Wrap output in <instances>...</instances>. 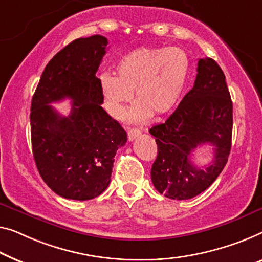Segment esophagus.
<instances>
[{
	"label": "esophagus",
	"mask_w": 262,
	"mask_h": 262,
	"mask_svg": "<svg viewBox=\"0 0 262 262\" xmlns=\"http://www.w3.org/2000/svg\"><path fill=\"white\" fill-rule=\"evenodd\" d=\"M140 135H141V132L139 129H128V140L129 141H133V140L139 138Z\"/></svg>",
	"instance_id": "esophagus-1"
}]
</instances>
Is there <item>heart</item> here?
I'll return each instance as SVG.
<instances>
[{
  "label": "heart",
  "mask_w": 262,
  "mask_h": 262,
  "mask_svg": "<svg viewBox=\"0 0 262 262\" xmlns=\"http://www.w3.org/2000/svg\"><path fill=\"white\" fill-rule=\"evenodd\" d=\"M116 75L104 73L100 88L104 104L115 118L123 115L133 99L138 103L128 119L142 122L153 114H168L177 107L189 77L190 63L180 48H139L126 54L116 63Z\"/></svg>",
  "instance_id": "obj_1"
}]
</instances>
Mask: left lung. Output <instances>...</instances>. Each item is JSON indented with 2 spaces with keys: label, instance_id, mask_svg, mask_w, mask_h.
Segmentation results:
<instances>
[{
  "label": "left lung",
  "instance_id": "obj_1",
  "mask_svg": "<svg viewBox=\"0 0 262 262\" xmlns=\"http://www.w3.org/2000/svg\"><path fill=\"white\" fill-rule=\"evenodd\" d=\"M194 87L165 123L149 133L158 144L151 181L159 193L187 200L206 190L224 169L232 147L233 103L225 74L213 58L198 62ZM202 144L214 146V159L205 169L192 165L191 151Z\"/></svg>",
  "mask_w": 262,
  "mask_h": 262
}]
</instances>
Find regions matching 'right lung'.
<instances>
[{
    "label": "right lung",
    "mask_w": 262,
    "mask_h": 262,
    "mask_svg": "<svg viewBox=\"0 0 262 262\" xmlns=\"http://www.w3.org/2000/svg\"><path fill=\"white\" fill-rule=\"evenodd\" d=\"M108 41L101 35L76 38L42 73L31 100L30 134L35 163L54 193L70 200L99 196L111 182L114 156L127 133L101 107L96 72ZM72 100L69 117L50 103Z\"/></svg>",
    "instance_id": "obj_1"
}]
</instances>
